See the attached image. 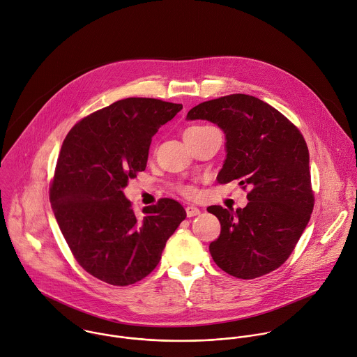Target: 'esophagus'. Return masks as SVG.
<instances>
[{"mask_svg":"<svg viewBox=\"0 0 357 357\" xmlns=\"http://www.w3.org/2000/svg\"><path fill=\"white\" fill-rule=\"evenodd\" d=\"M200 214V210L197 208V207H195V206H188L186 207V215L190 218V217H196V215H199Z\"/></svg>","mask_w":357,"mask_h":357,"instance_id":"obj_1","label":"esophagus"}]
</instances>
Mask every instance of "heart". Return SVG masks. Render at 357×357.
<instances>
[{"mask_svg": "<svg viewBox=\"0 0 357 357\" xmlns=\"http://www.w3.org/2000/svg\"><path fill=\"white\" fill-rule=\"evenodd\" d=\"M207 128H211V126H190V128H188V129L185 130V135H186V133L200 132V130H204V129H207ZM183 193H186V195H192V193H193V189H192V188H189V186H186V188H183Z\"/></svg>", "mask_w": 357, "mask_h": 357, "instance_id": "heart-1", "label": "heart"}]
</instances>
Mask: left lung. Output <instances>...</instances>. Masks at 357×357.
<instances>
[{
  "label": "left lung",
  "instance_id": "left-lung-1",
  "mask_svg": "<svg viewBox=\"0 0 357 357\" xmlns=\"http://www.w3.org/2000/svg\"><path fill=\"white\" fill-rule=\"evenodd\" d=\"M186 119L210 121L224 132L227 157L217 181L252 188L245 208H207L221 224L220 238L210 243L213 260L242 280L277 270L294 252L314 206L302 133L274 107L248 94L204 101Z\"/></svg>",
  "mask_w": 357,
  "mask_h": 357
}]
</instances>
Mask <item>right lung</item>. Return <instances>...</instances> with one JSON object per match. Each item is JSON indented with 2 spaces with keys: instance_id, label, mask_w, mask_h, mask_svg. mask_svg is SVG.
Listing matches in <instances>:
<instances>
[{
  "instance_id": "obj_1",
  "label": "right lung",
  "mask_w": 357,
  "mask_h": 357,
  "mask_svg": "<svg viewBox=\"0 0 357 357\" xmlns=\"http://www.w3.org/2000/svg\"><path fill=\"white\" fill-rule=\"evenodd\" d=\"M181 109L155 98L119 100L83 118L62 143L51 207L76 261L102 282L126 287L147 277L186 218L172 199L137 217L123 195L146 169L151 137Z\"/></svg>"
}]
</instances>
